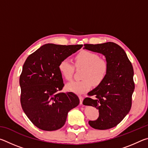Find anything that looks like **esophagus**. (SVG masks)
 Returning a JSON list of instances; mask_svg holds the SVG:
<instances>
[{"label": "esophagus", "instance_id": "obj_1", "mask_svg": "<svg viewBox=\"0 0 148 148\" xmlns=\"http://www.w3.org/2000/svg\"><path fill=\"white\" fill-rule=\"evenodd\" d=\"M79 99L80 104H82V102H83V100H84V97L82 96H79Z\"/></svg>", "mask_w": 148, "mask_h": 148}]
</instances>
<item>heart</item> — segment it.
I'll return each mask as SVG.
<instances>
[{"label": "heart", "mask_w": 148, "mask_h": 148, "mask_svg": "<svg viewBox=\"0 0 148 148\" xmlns=\"http://www.w3.org/2000/svg\"><path fill=\"white\" fill-rule=\"evenodd\" d=\"M76 68H84L80 81H72L67 84L66 89L76 94H82L90 90L92 85L101 84L107 76L108 64L106 60L100 58L98 54L88 50H82L74 57ZM59 71L65 79L72 78L74 66L67 59L59 62Z\"/></svg>", "instance_id": "b5f03b06"}]
</instances>
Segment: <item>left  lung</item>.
Returning <instances> with one entry per match:
<instances>
[{"label":"left lung","mask_w":148,"mask_h":148,"mask_svg":"<svg viewBox=\"0 0 148 148\" xmlns=\"http://www.w3.org/2000/svg\"><path fill=\"white\" fill-rule=\"evenodd\" d=\"M85 49L102 53L108 64L106 78L96 88L88 92L84 100L86 106L95 107L99 117L89 121L95 129L106 130L116 127L129 113L132 106L134 89V71L123 49L114 42L100 44H84ZM95 96L92 99L90 96Z\"/></svg>","instance_id":"obj_1"}]
</instances>
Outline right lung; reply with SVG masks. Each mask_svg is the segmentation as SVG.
<instances>
[{
    "label": "right lung",
    "mask_w": 148,
    "mask_h": 148,
    "mask_svg": "<svg viewBox=\"0 0 148 148\" xmlns=\"http://www.w3.org/2000/svg\"><path fill=\"white\" fill-rule=\"evenodd\" d=\"M82 45L47 44L27 57L19 77L22 109L32 123L43 131L61 129L70 110L79 103L72 92H61L64 84L58 66Z\"/></svg>",
    "instance_id": "add662e5"
}]
</instances>
